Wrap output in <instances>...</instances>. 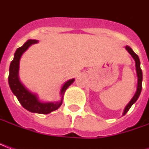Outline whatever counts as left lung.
Masks as SVG:
<instances>
[{
    "label": "left lung",
    "mask_w": 149,
    "mask_h": 149,
    "mask_svg": "<svg viewBox=\"0 0 149 149\" xmlns=\"http://www.w3.org/2000/svg\"><path fill=\"white\" fill-rule=\"evenodd\" d=\"M126 49L128 51V53L131 54L132 57L134 58V60L135 61V68H136V73H137V76H138V84H137V90L135 92V96H133V98L131 99V100L128 103V104L126 106L125 109L123 112V115H125L128 110L130 109V108L132 106V104L135 103V101L137 100V99L139 98L140 92L142 90V79H143V74H142V70L140 69V61H139V57L136 53H134V51L128 46H126Z\"/></svg>",
    "instance_id": "left-lung-1"
}]
</instances>
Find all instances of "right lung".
<instances>
[{"mask_svg":"<svg viewBox=\"0 0 149 149\" xmlns=\"http://www.w3.org/2000/svg\"><path fill=\"white\" fill-rule=\"evenodd\" d=\"M38 40H29L26 42L22 47L18 48L14 53V60L11 61L10 65V74H9V84L11 91L13 92L16 97L18 98V101L25 108L26 110L32 113H37L42 114H48L51 112L54 111L60 107L62 104V100L60 102H49V103H43L38 100L37 96L35 94L30 92L22 84L18 78V70H19V61L22 53L25 52L30 46L33 44L37 43ZM74 81V79L68 80L61 88V94L63 96L65 90L67 89L70 85Z\"/></svg>","mask_w":149,"mask_h":149,"instance_id":"obj_1","label":"right lung"}]
</instances>
